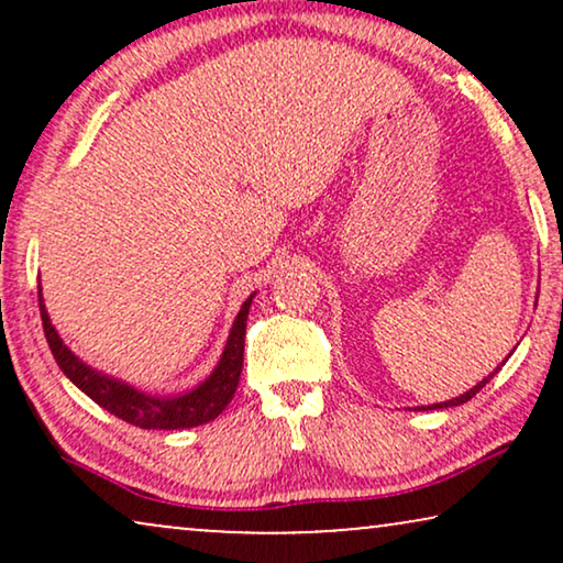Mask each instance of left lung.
I'll return each mask as SVG.
<instances>
[{"label": "left lung", "mask_w": 563, "mask_h": 563, "mask_svg": "<svg viewBox=\"0 0 563 563\" xmlns=\"http://www.w3.org/2000/svg\"><path fill=\"white\" fill-rule=\"evenodd\" d=\"M503 364H505V361H503ZM497 372H499V366H497L495 372H492L489 376H484V379H482L479 384H476V387H472L468 391H464V395H461V397H453V399H449V402H435V405H430V410H443V407H456V405H464V402H468V399H472V397L476 395V391H479V389L484 387V384H487V382L492 379V376H495ZM418 410H420V407H418ZM422 410H426V407H422Z\"/></svg>", "instance_id": "left-lung-1"}]
</instances>
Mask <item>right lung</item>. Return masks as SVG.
I'll use <instances>...</instances> for the list:
<instances>
[{"label":"right lung","mask_w":563,"mask_h":563,"mask_svg":"<svg viewBox=\"0 0 563 563\" xmlns=\"http://www.w3.org/2000/svg\"><path fill=\"white\" fill-rule=\"evenodd\" d=\"M37 302H41V320L45 330V341L51 345L53 358L60 366L68 379L79 387L89 399H95L99 407L112 412L114 418L130 422L135 428L145 430H179L197 428L202 422H210L225 410L233 399L238 382L243 372V343H245V320L253 302V295L245 299L241 312L235 314L233 328H230L225 351L202 384L195 389L184 391L179 397H153L145 391L130 387V384L114 379L110 374L97 372L89 364L76 356L68 345L60 341L58 330L53 328L48 310L43 305V291L37 284Z\"/></svg>","instance_id":"obj_1"}]
</instances>
